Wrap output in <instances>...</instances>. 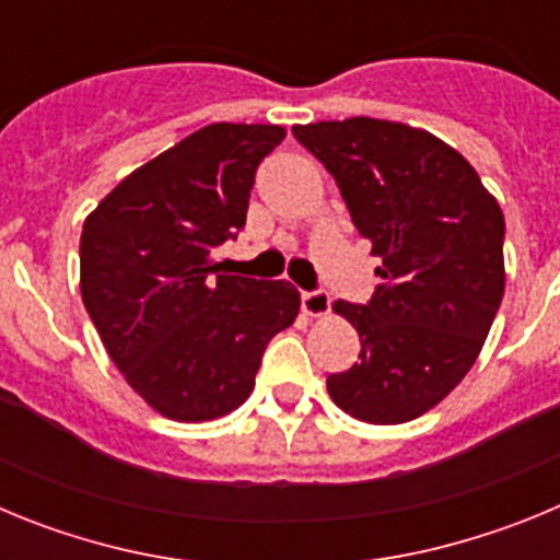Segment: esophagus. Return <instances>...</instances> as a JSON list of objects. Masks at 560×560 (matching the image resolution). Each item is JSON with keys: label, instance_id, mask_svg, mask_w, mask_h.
<instances>
[{"label": "esophagus", "instance_id": "34e87169", "mask_svg": "<svg viewBox=\"0 0 560 560\" xmlns=\"http://www.w3.org/2000/svg\"><path fill=\"white\" fill-rule=\"evenodd\" d=\"M303 311L308 316H325L330 311V294L328 291H303Z\"/></svg>", "mask_w": 560, "mask_h": 560}]
</instances>
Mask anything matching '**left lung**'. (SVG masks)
I'll list each match as a JSON object with an SVG mask.
<instances>
[{"label":"left lung","instance_id":"8db88e82","mask_svg":"<svg viewBox=\"0 0 560 560\" xmlns=\"http://www.w3.org/2000/svg\"><path fill=\"white\" fill-rule=\"evenodd\" d=\"M291 131L381 257L384 283L368 305L334 303L361 353L328 375L330 398L364 423L420 418L474 368L502 303V207L463 153L423 128L350 117Z\"/></svg>","mask_w":560,"mask_h":560}]
</instances>
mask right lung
Here are the masks:
<instances>
[{
  "label": "right lung",
  "instance_id": "1",
  "mask_svg": "<svg viewBox=\"0 0 560 560\" xmlns=\"http://www.w3.org/2000/svg\"><path fill=\"white\" fill-rule=\"evenodd\" d=\"M280 126L212 122L128 173L81 232V296L128 387L201 423L255 389L271 336L300 314L285 280L221 275L212 249L246 224L257 165Z\"/></svg>",
  "mask_w": 560,
  "mask_h": 560
}]
</instances>
